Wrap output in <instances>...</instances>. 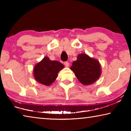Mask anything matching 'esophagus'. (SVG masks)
Wrapping results in <instances>:
<instances>
[{"instance_id": "34e87169", "label": "esophagus", "mask_w": 131, "mask_h": 131, "mask_svg": "<svg viewBox=\"0 0 131 131\" xmlns=\"http://www.w3.org/2000/svg\"><path fill=\"white\" fill-rule=\"evenodd\" d=\"M64 64H65L66 67H69V62L68 61L65 62H64Z\"/></svg>"}]
</instances>
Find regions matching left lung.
<instances>
[{
	"label": "left lung",
	"instance_id": "8db88e82",
	"mask_svg": "<svg viewBox=\"0 0 131 131\" xmlns=\"http://www.w3.org/2000/svg\"><path fill=\"white\" fill-rule=\"evenodd\" d=\"M70 69L74 73L79 81L84 85L94 83L101 74L99 62L84 54L78 55L77 60L72 63Z\"/></svg>",
	"mask_w": 131,
	"mask_h": 131
}]
</instances>
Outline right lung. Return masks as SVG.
I'll list each match as a JSON object with an SVG mask.
<instances>
[{
    "mask_svg": "<svg viewBox=\"0 0 131 131\" xmlns=\"http://www.w3.org/2000/svg\"><path fill=\"white\" fill-rule=\"evenodd\" d=\"M64 68L62 63L57 61H51L44 57L34 68V77L37 81L45 85H50L57 79L58 73Z\"/></svg>",
    "mask_w": 131,
    "mask_h": 131,
    "instance_id": "1",
    "label": "right lung"
}]
</instances>
